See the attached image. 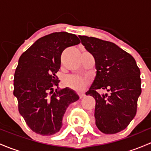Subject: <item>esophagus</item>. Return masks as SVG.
Here are the masks:
<instances>
[{
  "label": "esophagus",
  "instance_id": "1",
  "mask_svg": "<svg viewBox=\"0 0 151 151\" xmlns=\"http://www.w3.org/2000/svg\"><path fill=\"white\" fill-rule=\"evenodd\" d=\"M79 96H80V99H83L84 98V97L85 96V94L84 93H79Z\"/></svg>",
  "mask_w": 151,
  "mask_h": 151
}]
</instances>
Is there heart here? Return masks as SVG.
Here are the masks:
<instances>
[{
	"label": "heart",
	"mask_w": 151,
	"mask_h": 151,
	"mask_svg": "<svg viewBox=\"0 0 151 151\" xmlns=\"http://www.w3.org/2000/svg\"><path fill=\"white\" fill-rule=\"evenodd\" d=\"M64 85L74 91H82L86 88L88 85V80L80 76H68L64 80Z\"/></svg>",
	"instance_id": "heart-1"
}]
</instances>
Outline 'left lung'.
<instances>
[{
    "label": "left lung",
    "instance_id": "1",
    "mask_svg": "<svg viewBox=\"0 0 151 151\" xmlns=\"http://www.w3.org/2000/svg\"><path fill=\"white\" fill-rule=\"evenodd\" d=\"M82 44L95 59L96 74L86 95L96 100L94 116L97 128L104 134H116L134 118L140 96V70L134 58L110 42L79 36ZM109 94L100 95L97 89Z\"/></svg>",
    "mask_w": 151,
    "mask_h": 151
}]
</instances>
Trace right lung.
<instances>
[{
  "instance_id": "1",
  "label": "right lung",
  "mask_w": 151,
  "mask_h": 151,
  "mask_svg": "<svg viewBox=\"0 0 151 151\" xmlns=\"http://www.w3.org/2000/svg\"><path fill=\"white\" fill-rule=\"evenodd\" d=\"M80 43L67 32L50 33L38 39L21 55L14 78V96L18 109L33 132L50 136L62 127L68 105L79 99L69 88L58 89L56 73L65 49ZM58 89L54 92V88Z\"/></svg>"
}]
</instances>
